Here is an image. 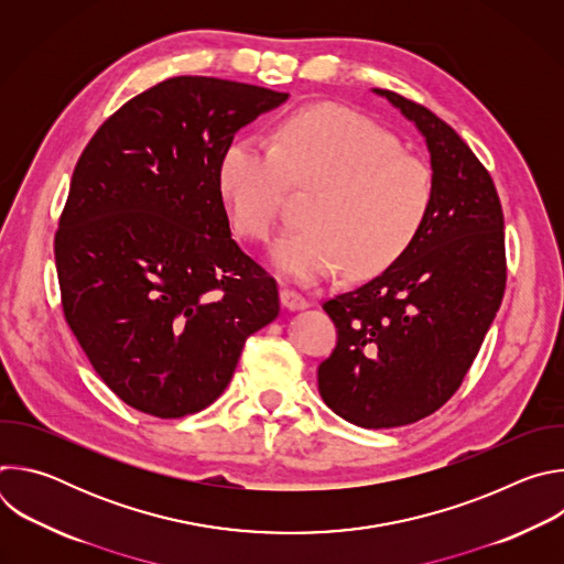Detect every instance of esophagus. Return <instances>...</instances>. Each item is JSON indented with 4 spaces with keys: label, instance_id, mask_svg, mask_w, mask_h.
Returning a JSON list of instances; mask_svg holds the SVG:
<instances>
[{
    "label": "esophagus",
    "instance_id": "1",
    "mask_svg": "<svg viewBox=\"0 0 564 564\" xmlns=\"http://www.w3.org/2000/svg\"><path fill=\"white\" fill-rule=\"evenodd\" d=\"M279 299H281V305L285 307V310H305L310 303H307V299L303 296V294H299V292H294V290H290V288H283L281 292H279Z\"/></svg>",
    "mask_w": 564,
    "mask_h": 564
}]
</instances>
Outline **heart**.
Instances as JSON below:
<instances>
[{
	"instance_id": "1",
	"label": "heart",
	"mask_w": 564,
	"mask_h": 564,
	"mask_svg": "<svg viewBox=\"0 0 564 564\" xmlns=\"http://www.w3.org/2000/svg\"><path fill=\"white\" fill-rule=\"evenodd\" d=\"M316 185L307 225L283 234L270 252L285 279L307 283L346 265L350 276L390 268L424 229L433 176L401 153L392 133L335 105L301 109L281 120L272 144L240 138L218 160L216 185L234 227L268 240L288 185Z\"/></svg>"
}]
</instances>
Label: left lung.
<instances>
[{"label":"left lung","instance_id":"obj_1","mask_svg":"<svg viewBox=\"0 0 564 564\" xmlns=\"http://www.w3.org/2000/svg\"><path fill=\"white\" fill-rule=\"evenodd\" d=\"M422 133L433 207L415 243L366 285L324 303L337 348L318 366L328 409L361 429L413 424L459 388L505 296V216L470 147L433 111L372 89Z\"/></svg>","mask_w":564,"mask_h":564}]
</instances>
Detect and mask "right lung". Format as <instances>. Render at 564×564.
I'll return each mask as SVG.
<instances>
[{"label":"right lung","mask_w":564,"mask_h":564,"mask_svg":"<svg viewBox=\"0 0 564 564\" xmlns=\"http://www.w3.org/2000/svg\"><path fill=\"white\" fill-rule=\"evenodd\" d=\"M288 94L181 75L120 107L79 155L55 234L66 324L98 377L176 420L227 388L276 281L231 238L216 185L234 133Z\"/></svg>","instance_id":"add662e5"}]
</instances>
